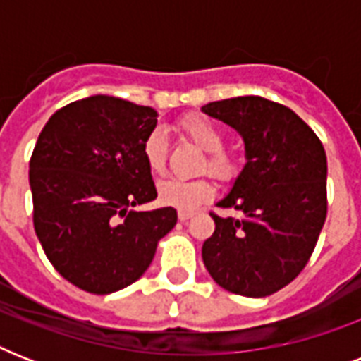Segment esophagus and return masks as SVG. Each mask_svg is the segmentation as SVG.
Returning <instances> with one entry per match:
<instances>
[{
	"label": "esophagus",
	"mask_w": 361,
	"mask_h": 361,
	"mask_svg": "<svg viewBox=\"0 0 361 361\" xmlns=\"http://www.w3.org/2000/svg\"><path fill=\"white\" fill-rule=\"evenodd\" d=\"M192 215H195V212H191V209H180V212H178V217H180V221L191 219Z\"/></svg>",
	"instance_id": "1"
}]
</instances>
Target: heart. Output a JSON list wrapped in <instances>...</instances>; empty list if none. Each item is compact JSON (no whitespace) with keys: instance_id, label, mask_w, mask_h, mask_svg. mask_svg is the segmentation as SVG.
Masks as SVG:
<instances>
[{"instance_id":"b5f03b06","label":"heart","mask_w":361,"mask_h":361,"mask_svg":"<svg viewBox=\"0 0 361 361\" xmlns=\"http://www.w3.org/2000/svg\"><path fill=\"white\" fill-rule=\"evenodd\" d=\"M176 129L187 140L192 142L195 146L206 152V161L202 169L217 178V180L228 181L238 174L241 166V157L236 149L225 147V133L219 125L200 114L183 116L178 120ZM142 153L146 159L147 169L153 174H163L169 157V144L164 138L163 130H152L144 140ZM212 185L206 180H163L157 185L159 202L170 208L178 209H192L206 202L212 197Z\"/></svg>"}]
</instances>
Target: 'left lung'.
I'll list each match as a JSON object with an SVG mask.
<instances>
[{"instance_id":"8db88e82","label":"left lung","mask_w":361,"mask_h":361,"mask_svg":"<svg viewBox=\"0 0 361 361\" xmlns=\"http://www.w3.org/2000/svg\"><path fill=\"white\" fill-rule=\"evenodd\" d=\"M231 125L245 144V164L219 208L215 232L202 245L209 275L225 290L264 298L305 268L326 221L328 163L322 142L298 114L264 97H234L202 106Z\"/></svg>"}]
</instances>
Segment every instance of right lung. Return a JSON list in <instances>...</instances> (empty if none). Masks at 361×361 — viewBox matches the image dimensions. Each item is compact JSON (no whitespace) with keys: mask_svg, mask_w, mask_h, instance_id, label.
Returning a JSON list of instances; mask_svg holds the SVG:
<instances>
[{"mask_svg":"<svg viewBox=\"0 0 361 361\" xmlns=\"http://www.w3.org/2000/svg\"><path fill=\"white\" fill-rule=\"evenodd\" d=\"M157 112L112 95L67 104L42 127L30 161L33 226L48 260L92 294L121 290L149 268L174 208L157 198L142 146Z\"/></svg>","mask_w":361,"mask_h":361,"instance_id":"1","label":"right lung"}]
</instances>
